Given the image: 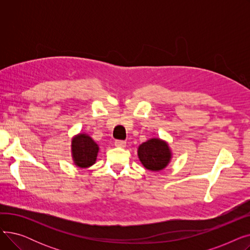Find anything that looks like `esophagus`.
Listing matches in <instances>:
<instances>
[{"mask_svg":"<svg viewBox=\"0 0 250 250\" xmlns=\"http://www.w3.org/2000/svg\"><path fill=\"white\" fill-rule=\"evenodd\" d=\"M114 145L118 148H125V141L123 140H115L114 141Z\"/></svg>","mask_w":250,"mask_h":250,"instance_id":"obj_1","label":"esophagus"}]
</instances>
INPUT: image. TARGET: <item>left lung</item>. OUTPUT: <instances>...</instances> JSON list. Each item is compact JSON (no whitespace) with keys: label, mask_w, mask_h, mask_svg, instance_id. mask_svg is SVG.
<instances>
[{"label":"left lung","mask_w":250,"mask_h":250,"mask_svg":"<svg viewBox=\"0 0 250 250\" xmlns=\"http://www.w3.org/2000/svg\"><path fill=\"white\" fill-rule=\"evenodd\" d=\"M138 155L142 164L152 171L166 167L171 156L167 144L159 139H151L143 143L139 147Z\"/></svg>","instance_id":"1"}]
</instances>
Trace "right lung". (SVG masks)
Listing matches in <instances>:
<instances>
[{
  "instance_id": "1",
  "label": "right lung",
  "mask_w": 250,
  "mask_h": 250,
  "mask_svg": "<svg viewBox=\"0 0 250 250\" xmlns=\"http://www.w3.org/2000/svg\"><path fill=\"white\" fill-rule=\"evenodd\" d=\"M72 152L76 165L89 167L96 161L98 146L90 137L80 134L72 141Z\"/></svg>"
}]
</instances>
